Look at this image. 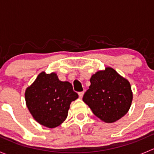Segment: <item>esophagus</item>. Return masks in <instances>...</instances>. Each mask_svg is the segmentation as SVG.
I'll use <instances>...</instances> for the list:
<instances>
[{"mask_svg":"<svg viewBox=\"0 0 154 154\" xmlns=\"http://www.w3.org/2000/svg\"><path fill=\"white\" fill-rule=\"evenodd\" d=\"M78 94H79V97H80V98H82L83 94H84V92H83V91H80V92L78 93Z\"/></svg>","mask_w":154,"mask_h":154,"instance_id":"1","label":"esophagus"}]
</instances>
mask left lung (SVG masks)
I'll return each instance as SVG.
<instances>
[{
	"label": "left lung",
	"mask_w": 154,
	"mask_h": 154,
	"mask_svg": "<svg viewBox=\"0 0 154 154\" xmlns=\"http://www.w3.org/2000/svg\"><path fill=\"white\" fill-rule=\"evenodd\" d=\"M90 83L83 100L94 116L106 123H112L128 112L133 100L131 86L113 68L97 71L91 76Z\"/></svg>",
	"instance_id": "1"
}]
</instances>
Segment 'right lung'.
<instances>
[{
	"label": "right lung",
	"mask_w": 154,
	"mask_h": 154,
	"mask_svg": "<svg viewBox=\"0 0 154 154\" xmlns=\"http://www.w3.org/2000/svg\"><path fill=\"white\" fill-rule=\"evenodd\" d=\"M78 97L69 82L60 81L55 73L42 72L26 89V104L40 125L54 128L66 119L70 104Z\"/></svg>",
	"instance_id": "obj_1"
}]
</instances>
